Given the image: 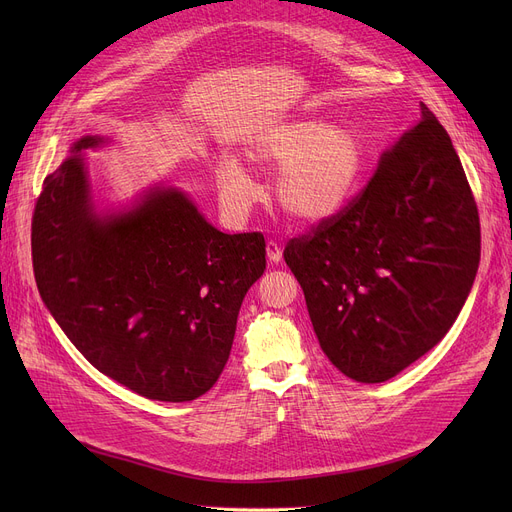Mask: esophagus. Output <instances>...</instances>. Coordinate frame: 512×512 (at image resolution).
Returning a JSON list of instances; mask_svg holds the SVG:
<instances>
[{
	"label": "esophagus",
	"instance_id": "34e87169",
	"mask_svg": "<svg viewBox=\"0 0 512 512\" xmlns=\"http://www.w3.org/2000/svg\"><path fill=\"white\" fill-rule=\"evenodd\" d=\"M265 249H267V259H270L272 263H278L282 259V247L278 245L276 240H267Z\"/></svg>",
	"mask_w": 512,
	"mask_h": 512
}]
</instances>
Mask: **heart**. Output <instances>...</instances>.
I'll return each mask as SVG.
<instances>
[{"label": "heart", "mask_w": 512, "mask_h": 512, "mask_svg": "<svg viewBox=\"0 0 512 512\" xmlns=\"http://www.w3.org/2000/svg\"><path fill=\"white\" fill-rule=\"evenodd\" d=\"M251 159L261 168L280 170L274 191L292 218L317 222L351 199L365 166V151L353 130L297 120L267 132L251 151ZM215 176L230 209L251 201L253 180L234 157H224Z\"/></svg>", "instance_id": "obj_1"}]
</instances>
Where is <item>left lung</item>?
I'll use <instances>...</instances> for the list:
<instances>
[{"instance_id":"8db88e82","label":"left lung","mask_w":512,"mask_h":512,"mask_svg":"<svg viewBox=\"0 0 512 512\" xmlns=\"http://www.w3.org/2000/svg\"><path fill=\"white\" fill-rule=\"evenodd\" d=\"M479 213L436 116L382 155L361 193L290 238L321 351L346 378L378 384L423 357L459 317L479 267Z\"/></svg>"}]
</instances>
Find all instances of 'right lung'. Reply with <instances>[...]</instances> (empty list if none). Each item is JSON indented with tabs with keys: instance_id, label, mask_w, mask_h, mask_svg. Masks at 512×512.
Wrapping results in <instances>:
<instances>
[{
	"instance_id": "1",
	"label": "right lung",
	"mask_w": 512,
	"mask_h": 512,
	"mask_svg": "<svg viewBox=\"0 0 512 512\" xmlns=\"http://www.w3.org/2000/svg\"><path fill=\"white\" fill-rule=\"evenodd\" d=\"M80 139L43 180L31 249L41 297L107 378L151 400L186 402L222 375L247 290L265 272L261 232L224 234L172 188L97 218Z\"/></svg>"
}]
</instances>
